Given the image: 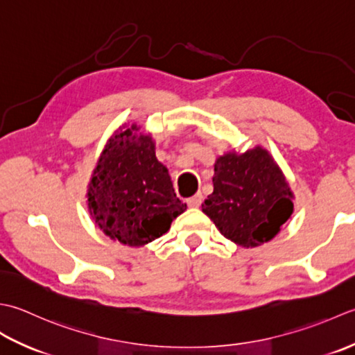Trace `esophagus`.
Here are the masks:
<instances>
[{"label": "esophagus", "mask_w": 355, "mask_h": 355, "mask_svg": "<svg viewBox=\"0 0 355 355\" xmlns=\"http://www.w3.org/2000/svg\"><path fill=\"white\" fill-rule=\"evenodd\" d=\"M202 199H204V196H202V193H196L193 198H188L187 199V205L190 207V208H199L200 204H202Z\"/></svg>", "instance_id": "obj_1"}]
</instances>
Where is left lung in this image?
Returning <instances> with one entry per match:
<instances>
[{
    "mask_svg": "<svg viewBox=\"0 0 355 355\" xmlns=\"http://www.w3.org/2000/svg\"><path fill=\"white\" fill-rule=\"evenodd\" d=\"M214 190L202 204L220 234L254 248L279 234L294 211V194L270 151L262 146L216 159Z\"/></svg>",
    "mask_w": 355,
    "mask_h": 355,
    "instance_id": "8db88e82",
    "label": "left lung"
}]
</instances>
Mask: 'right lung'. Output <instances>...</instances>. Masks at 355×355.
I'll use <instances>...</instances> for the list:
<instances>
[{
	"mask_svg": "<svg viewBox=\"0 0 355 355\" xmlns=\"http://www.w3.org/2000/svg\"><path fill=\"white\" fill-rule=\"evenodd\" d=\"M155 141L141 125H122L107 141L87 187L92 219L113 241L144 247L182 214L168 168L157 161Z\"/></svg>",
	"mask_w": 355,
	"mask_h": 355,
	"instance_id": "add662e5",
	"label": "right lung"
}]
</instances>
